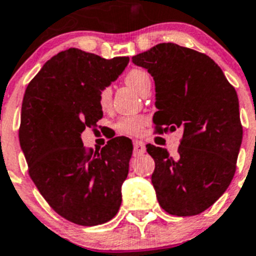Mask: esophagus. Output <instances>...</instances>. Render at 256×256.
<instances>
[{
    "label": "esophagus",
    "mask_w": 256,
    "mask_h": 256,
    "mask_svg": "<svg viewBox=\"0 0 256 256\" xmlns=\"http://www.w3.org/2000/svg\"><path fill=\"white\" fill-rule=\"evenodd\" d=\"M146 153V144L140 140L134 142V156H140Z\"/></svg>",
    "instance_id": "obj_1"
}]
</instances>
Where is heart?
<instances>
[{
    "label": "heart",
    "instance_id": "1",
    "mask_svg": "<svg viewBox=\"0 0 256 256\" xmlns=\"http://www.w3.org/2000/svg\"><path fill=\"white\" fill-rule=\"evenodd\" d=\"M150 78L148 74H146L144 70H131L130 72L126 74L125 81L130 88H134L135 91H139V88H142V85L144 84V81ZM110 96H112V90L110 88H102L100 94H99V103L103 108H106L110 102ZM146 116H128V117H122L118 122H117V130L121 132V134L125 135H131V136H135V135H139L143 131V128L146 124Z\"/></svg>",
    "mask_w": 256,
    "mask_h": 256
}]
</instances>
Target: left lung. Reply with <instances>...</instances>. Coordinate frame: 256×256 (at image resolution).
I'll return each instance as SVG.
<instances>
[{
    "instance_id": "obj_1",
    "label": "left lung",
    "mask_w": 256,
    "mask_h": 256,
    "mask_svg": "<svg viewBox=\"0 0 256 256\" xmlns=\"http://www.w3.org/2000/svg\"><path fill=\"white\" fill-rule=\"evenodd\" d=\"M132 63L154 80L156 128H183L175 158L146 144L156 164L152 184L158 204L171 215L200 214L234 175L242 143L237 92L211 58L176 44H158L132 56Z\"/></svg>"
}]
</instances>
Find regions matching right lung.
<instances>
[{"label":"right lung","mask_w":256,"mask_h":256,"mask_svg":"<svg viewBox=\"0 0 256 256\" xmlns=\"http://www.w3.org/2000/svg\"><path fill=\"white\" fill-rule=\"evenodd\" d=\"M128 60L68 48L44 64L24 94L19 142L30 176L58 214L80 226L106 223L121 206L132 143L118 136L86 152L81 134L103 117L99 94Z\"/></svg>","instance_id":"right-lung-1"}]
</instances>
